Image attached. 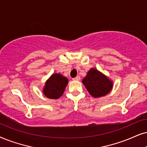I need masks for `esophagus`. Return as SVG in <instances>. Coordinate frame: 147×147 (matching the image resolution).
<instances>
[{
    "instance_id": "34e87169",
    "label": "esophagus",
    "mask_w": 147,
    "mask_h": 147,
    "mask_svg": "<svg viewBox=\"0 0 147 147\" xmlns=\"http://www.w3.org/2000/svg\"><path fill=\"white\" fill-rule=\"evenodd\" d=\"M80 79H81V77H80L79 76H77V77L72 79V80H74V81H79Z\"/></svg>"
}]
</instances>
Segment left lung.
Masks as SVG:
<instances>
[{
  "label": "left lung",
  "mask_w": 147,
  "mask_h": 147,
  "mask_svg": "<svg viewBox=\"0 0 147 147\" xmlns=\"http://www.w3.org/2000/svg\"><path fill=\"white\" fill-rule=\"evenodd\" d=\"M83 83L94 98L106 96L111 92L113 83L98 70L92 68L83 79Z\"/></svg>",
  "instance_id": "1"
}]
</instances>
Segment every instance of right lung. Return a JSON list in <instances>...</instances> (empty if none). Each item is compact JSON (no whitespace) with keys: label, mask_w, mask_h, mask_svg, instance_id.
Here are the masks:
<instances>
[{"label":"right lung","mask_w":147,"mask_h":147,"mask_svg":"<svg viewBox=\"0 0 147 147\" xmlns=\"http://www.w3.org/2000/svg\"><path fill=\"white\" fill-rule=\"evenodd\" d=\"M68 82L67 78L60 74H53L45 83L43 89L45 96L50 99H57L63 94Z\"/></svg>","instance_id":"add662e5"}]
</instances>
